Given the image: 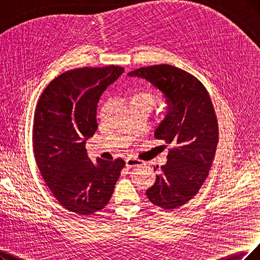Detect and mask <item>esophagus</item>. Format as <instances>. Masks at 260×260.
Returning <instances> with one entry per match:
<instances>
[{"label":"esophagus","instance_id":"esophagus-1","mask_svg":"<svg viewBox=\"0 0 260 260\" xmlns=\"http://www.w3.org/2000/svg\"><path fill=\"white\" fill-rule=\"evenodd\" d=\"M142 164V161L136 158H127L126 159V166L127 168H133V166H139Z\"/></svg>","mask_w":260,"mask_h":260}]
</instances>
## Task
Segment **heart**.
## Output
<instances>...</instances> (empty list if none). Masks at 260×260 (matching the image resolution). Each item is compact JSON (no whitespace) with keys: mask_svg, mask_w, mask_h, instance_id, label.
<instances>
[{"mask_svg":"<svg viewBox=\"0 0 260 260\" xmlns=\"http://www.w3.org/2000/svg\"><path fill=\"white\" fill-rule=\"evenodd\" d=\"M131 98L138 99L143 102H146L149 106H153V103L155 102V96L152 94V92H150L148 90L139 91V92H137V94H134Z\"/></svg>","mask_w":260,"mask_h":260,"instance_id":"heart-1","label":"heart"}]
</instances>
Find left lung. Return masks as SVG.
I'll return each instance as SVG.
<instances>
[{
	"mask_svg": "<svg viewBox=\"0 0 260 260\" xmlns=\"http://www.w3.org/2000/svg\"><path fill=\"white\" fill-rule=\"evenodd\" d=\"M128 75L147 80L165 95L168 114L154 138L173 148L146 195L163 209L179 208L200 191L214 158L219 126L212 101L199 79L177 67L153 65Z\"/></svg>",
	"mask_w": 260,
	"mask_h": 260,
	"instance_id": "obj_1",
	"label": "left lung"
}]
</instances>
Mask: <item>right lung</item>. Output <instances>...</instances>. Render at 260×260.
<instances>
[{
    "label": "right lung",
    "mask_w": 260,
    "mask_h": 260,
    "mask_svg": "<svg viewBox=\"0 0 260 260\" xmlns=\"http://www.w3.org/2000/svg\"><path fill=\"white\" fill-rule=\"evenodd\" d=\"M124 71L119 66L83 67L49 83L37 102L33 122L34 155L41 176L65 209L79 215L108 205L124 161L88 158L85 144L98 123L102 92Z\"/></svg>",
    "instance_id": "obj_1"
}]
</instances>
